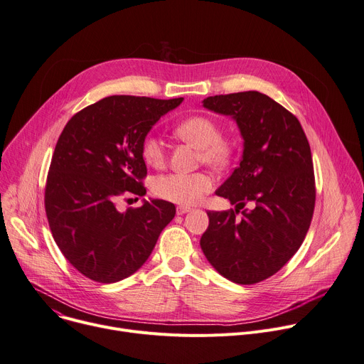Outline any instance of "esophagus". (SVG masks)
Returning a JSON list of instances; mask_svg holds the SVG:
<instances>
[{
	"label": "esophagus",
	"mask_w": 364,
	"mask_h": 364,
	"mask_svg": "<svg viewBox=\"0 0 364 364\" xmlns=\"http://www.w3.org/2000/svg\"><path fill=\"white\" fill-rule=\"evenodd\" d=\"M191 209L188 206H177V215H184L187 212H190Z\"/></svg>",
	"instance_id": "1"
}]
</instances>
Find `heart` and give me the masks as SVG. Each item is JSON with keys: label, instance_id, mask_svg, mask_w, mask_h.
<instances>
[{"label": "heart", "instance_id": "heart-1", "mask_svg": "<svg viewBox=\"0 0 364 364\" xmlns=\"http://www.w3.org/2000/svg\"><path fill=\"white\" fill-rule=\"evenodd\" d=\"M174 134L199 148V159L216 168H223L232 162L237 151L234 138L220 134V124L205 114L190 116L183 120ZM142 159L151 167L159 168L167 159L164 144L154 135H146L141 144ZM213 188V178L203 171L168 173L159 176L152 183L154 194L159 199L178 205H194Z\"/></svg>", "mask_w": 364, "mask_h": 364}]
</instances>
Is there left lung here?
<instances>
[{
  "mask_svg": "<svg viewBox=\"0 0 364 364\" xmlns=\"http://www.w3.org/2000/svg\"><path fill=\"white\" fill-rule=\"evenodd\" d=\"M203 106L237 120L244 154L216 190L237 208L208 212L200 247L223 277L254 284L276 274L306 237L316 197L311 146L297 117L266 94H220ZM245 204L252 209L238 220Z\"/></svg>",
  "mask_w": 364,
  "mask_h": 364,
  "instance_id": "8db88e82",
  "label": "left lung"
}]
</instances>
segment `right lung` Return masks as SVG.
I'll use <instances>...</instances> for the list:
<instances>
[{"label": "right lung", "mask_w": 364, "mask_h": 364, "mask_svg": "<svg viewBox=\"0 0 364 364\" xmlns=\"http://www.w3.org/2000/svg\"><path fill=\"white\" fill-rule=\"evenodd\" d=\"M183 98L110 95L75 113L52 155L45 209L63 257L85 277L116 283L139 270L176 206L165 200L119 212L123 196H144L142 139Z\"/></svg>", "instance_id": "1"}]
</instances>
